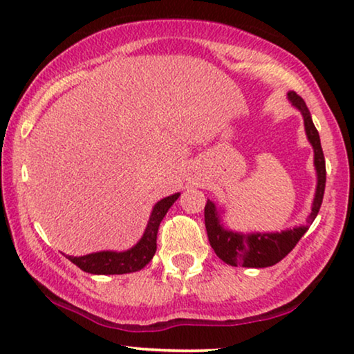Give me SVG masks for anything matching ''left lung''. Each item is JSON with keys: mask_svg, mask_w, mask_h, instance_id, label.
<instances>
[{"mask_svg": "<svg viewBox=\"0 0 354 354\" xmlns=\"http://www.w3.org/2000/svg\"><path fill=\"white\" fill-rule=\"evenodd\" d=\"M288 100L304 118L305 133L310 145L313 147V163L316 170V191L312 203L307 224L297 227L286 229L281 232H235L223 224L221 214L224 209H219L208 200L205 205V227H207L209 245L213 248L216 256L223 259L229 266H240L248 268H263L275 266L283 257H286L294 250L297 241L302 239L305 232L318 216V211L323 203V195L326 187V162L321 149L319 133L312 120V114L307 104L295 92H288Z\"/></svg>", "mask_w": 354, "mask_h": 354, "instance_id": "1", "label": "left lung"}]
</instances>
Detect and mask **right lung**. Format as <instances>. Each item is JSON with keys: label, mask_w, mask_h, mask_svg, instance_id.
<instances>
[{"label": "right lung", "mask_w": 354, "mask_h": 354, "mask_svg": "<svg viewBox=\"0 0 354 354\" xmlns=\"http://www.w3.org/2000/svg\"><path fill=\"white\" fill-rule=\"evenodd\" d=\"M179 192L170 195V197L162 198L160 202L154 205L151 211L149 221L145 229V234L141 236L138 243L131 246L127 251H98L86 256H66L75 266L81 270L93 275H124V273L138 272L143 268L146 263L154 257L157 250V232L162 223L163 216L170 209L173 203L179 197Z\"/></svg>", "instance_id": "add662e5"}]
</instances>
